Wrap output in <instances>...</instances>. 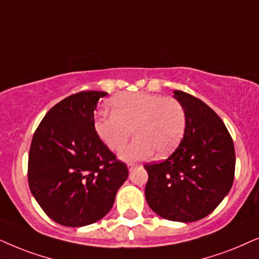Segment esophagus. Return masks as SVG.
Returning a JSON list of instances; mask_svg holds the SVG:
<instances>
[{"instance_id": "34e87169", "label": "esophagus", "mask_w": 259, "mask_h": 259, "mask_svg": "<svg viewBox=\"0 0 259 259\" xmlns=\"http://www.w3.org/2000/svg\"><path fill=\"white\" fill-rule=\"evenodd\" d=\"M135 167H136L135 163H129V164H127V169H129V171H132Z\"/></svg>"}]
</instances>
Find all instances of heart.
<instances>
[{"label": "heart", "mask_w": 259, "mask_h": 259, "mask_svg": "<svg viewBox=\"0 0 259 259\" xmlns=\"http://www.w3.org/2000/svg\"><path fill=\"white\" fill-rule=\"evenodd\" d=\"M111 113H99L94 125L103 143L118 151L132 130L136 139L119 153L123 161L134 162L165 156L180 144L186 132V111L178 99L150 92H125L109 103Z\"/></svg>", "instance_id": "1"}]
</instances>
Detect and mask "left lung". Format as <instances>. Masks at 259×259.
Here are the masks:
<instances>
[{"instance_id": "1", "label": "left lung", "mask_w": 259, "mask_h": 259, "mask_svg": "<svg viewBox=\"0 0 259 259\" xmlns=\"http://www.w3.org/2000/svg\"><path fill=\"white\" fill-rule=\"evenodd\" d=\"M186 111V132L167 160L144 165L149 207L171 222L192 223L217 208L232 187L233 141L219 116L200 99L174 91Z\"/></svg>"}]
</instances>
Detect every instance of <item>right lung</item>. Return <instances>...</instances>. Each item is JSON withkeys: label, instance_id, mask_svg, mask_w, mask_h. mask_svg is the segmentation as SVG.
<instances>
[{"label": "right lung", "instance_id": "1", "mask_svg": "<svg viewBox=\"0 0 259 259\" xmlns=\"http://www.w3.org/2000/svg\"><path fill=\"white\" fill-rule=\"evenodd\" d=\"M103 91H82L55 104L34 134L28 184L40 207L55 223L81 227L108 214L129 171L95 130Z\"/></svg>", "mask_w": 259, "mask_h": 259}]
</instances>
